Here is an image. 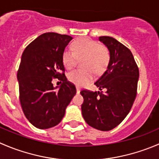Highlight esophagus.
Listing matches in <instances>:
<instances>
[{"mask_svg":"<svg viewBox=\"0 0 159 159\" xmlns=\"http://www.w3.org/2000/svg\"><path fill=\"white\" fill-rule=\"evenodd\" d=\"M76 90H77V92H78V93H79L80 90H81V89H80V88L78 87V86H76Z\"/></svg>","mask_w":159,"mask_h":159,"instance_id":"34e87169","label":"esophagus"}]
</instances>
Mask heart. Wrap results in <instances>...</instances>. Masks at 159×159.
Masks as SVG:
<instances>
[{
    "instance_id": "obj_1",
    "label": "heart",
    "mask_w": 159,
    "mask_h": 159,
    "mask_svg": "<svg viewBox=\"0 0 159 159\" xmlns=\"http://www.w3.org/2000/svg\"><path fill=\"white\" fill-rule=\"evenodd\" d=\"M72 52L65 50L62 54V61L64 67L70 70L78 62V59H83V68L70 71L67 79L78 86H84L94 78V74L102 73L109 64L110 53L105 45L88 38H82L75 41L72 44Z\"/></svg>"
}]
</instances>
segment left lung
<instances>
[{
	"label": "left lung",
	"mask_w": 159,
	"mask_h": 159,
	"mask_svg": "<svg viewBox=\"0 0 159 159\" xmlns=\"http://www.w3.org/2000/svg\"><path fill=\"white\" fill-rule=\"evenodd\" d=\"M98 39L109 49L110 59L95 84L106 91L103 93L81 90V112L89 126L107 131L120 124L131 109L137 95L139 69L131 51L124 44L110 36Z\"/></svg>",
	"instance_id": "1"
}]
</instances>
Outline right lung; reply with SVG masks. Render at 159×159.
<instances>
[{
    "label": "right lung",
    "instance_id": "right-lung-1",
    "mask_svg": "<svg viewBox=\"0 0 159 159\" xmlns=\"http://www.w3.org/2000/svg\"><path fill=\"white\" fill-rule=\"evenodd\" d=\"M72 39L67 35L47 32L37 37L22 53L17 78L19 100L28 120L39 129L57 125L76 94L73 83L67 80L62 54ZM62 81L59 90L52 81Z\"/></svg>",
    "mask_w": 159,
    "mask_h": 159
}]
</instances>
